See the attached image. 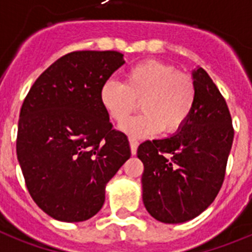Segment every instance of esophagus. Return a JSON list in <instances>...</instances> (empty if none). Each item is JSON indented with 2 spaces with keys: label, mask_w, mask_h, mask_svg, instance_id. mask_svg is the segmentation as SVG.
Masks as SVG:
<instances>
[{
  "label": "esophagus",
  "mask_w": 252,
  "mask_h": 252,
  "mask_svg": "<svg viewBox=\"0 0 252 252\" xmlns=\"http://www.w3.org/2000/svg\"><path fill=\"white\" fill-rule=\"evenodd\" d=\"M128 141H130L131 153L135 156V155H136V151H138V145H139L138 140H136V139H134V138H130V139H128Z\"/></svg>",
  "instance_id": "1"
}]
</instances>
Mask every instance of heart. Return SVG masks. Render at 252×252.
I'll list each match as a JSON object with an SVG mask.
<instances>
[{
  "mask_svg": "<svg viewBox=\"0 0 252 252\" xmlns=\"http://www.w3.org/2000/svg\"><path fill=\"white\" fill-rule=\"evenodd\" d=\"M143 113L124 122L121 130L145 138L163 130L174 134L186 125L196 104V85L189 74L158 60H145L128 68L125 82L107 80L101 85L100 103L116 122H122L137 107Z\"/></svg>",
  "mask_w": 252,
  "mask_h": 252,
  "instance_id": "b5f03b06",
  "label": "heart"
}]
</instances>
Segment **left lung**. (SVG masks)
Returning a JSON list of instances; mask_svg holds the SVG:
<instances>
[{
	"label": "left lung",
	"mask_w": 252,
	"mask_h": 252,
	"mask_svg": "<svg viewBox=\"0 0 252 252\" xmlns=\"http://www.w3.org/2000/svg\"><path fill=\"white\" fill-rule=\"evenodd\" d=\"M196 104L175 134L139 145L143 202L156 220L180 224L194 219L218 196L233 143L224 97L203 68L192 70Z\"/></svg>",
	"instance_id": "1"
}]
</instances>
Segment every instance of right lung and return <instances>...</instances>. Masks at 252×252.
I'll list each match as a JSON object with an SVG mask.
<instances>
[{"instance_id":"right-lung-1","label":"right lung","mask_w":252,"mask_h":252,"mask_svg":"<svg viewBox=\"0 0 252 252\" xmlns=\"http://www.w3.org/2000/svg\"><path fill=\"white\" fill-rule=\"evenodd\" d=\"M125 64L118 51H74L31 87L19 116L16 155L27 188L55 220L78 223L100 211L105 187L131 151L112 128L101 85Z\"/></svg>"}]
</instances>
